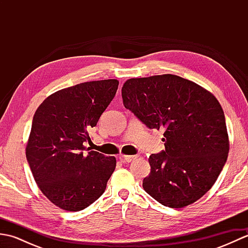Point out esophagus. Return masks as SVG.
Returning <instances> with one entry per match:
<instances>
[{
	"mask_svg": "<svg viewBox=\"0 0 248 248\" xmlns=\"http://www.w3.org/2000/svg\"><path fill=\"white\" fill-rule=\"evenodd\" d=\"M119 159H120L121 161H124V162L130 163V162H132V161L138 159V156H136V155H123L119 156Z\"/></svg>",
	"mask_w": 248,
	"mask_h": 248,
	"instance_id": "esophagus-1",
	"label": "esophagus"
}]
</instances>
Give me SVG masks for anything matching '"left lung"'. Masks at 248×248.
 <instances>
[{"label":"left lung","mask_w":248,"mask_h":248,"mask_svg":"<svg viewBox=\"0 0 248 248\" xmlns=\"http://www.w3.org/2000/svg\"><path fill=\"white\" fill-rule=\"evenodd\" d=\"M121 96L149 129L164 130L165 150L149 156L143 187L165 207L202 198L222 171L229 152L224 110L207 89L175 75L133 78Z\"/></svg>","instance_id":"left-lung-1"}]
</instances>
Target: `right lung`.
Masks as SVG:
<instances>
[{
  "instance_id": "1",
  "label": "right lung",
  "mask_w": 248,
  "mask_h": 248,
  "mask_svg": "<svg viewBox=\"0 0 248 248\" xmlns=\"http://www.w3.org/2000/svg\"><path fill=\"white\" fill-rule=\"evenodd\" d=\"M118 84L114 78L80 83L50 94L36 109L26 159L40 191L65 211H81L96 202L115 170V156L84 143Z\"/></svg>"
}]
</instances>
